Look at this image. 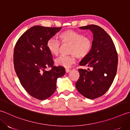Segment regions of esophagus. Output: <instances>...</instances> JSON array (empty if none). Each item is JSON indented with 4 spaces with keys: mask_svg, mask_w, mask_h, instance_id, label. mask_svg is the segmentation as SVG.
Masks as SVG:
<instances>
[{
    "mask_svg": "<svg viewBox=\"0 0 130 130\" xmlns=\"http://www.w3.org/2000/svg\"><path fill=\"white\" fill-rule=\"evenodd\" d=\"M70 69H65V72H66V73H69V72H70Z\"/></svg>",
    "mask_w": 130,
    "mask_h": 130,
    "instance_id": "esophagus-1",
    "label": "esophagus"
}]
</instances>
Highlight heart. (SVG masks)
<instances>
[{
  "label": "heart",
  "mask_w": 130,
  "mask_h": 130,
  "mask_svg": "<svg viewBox=\"0 0 130 130\" xmlns=\"http://www.w3.org/2000/svg\"><path fill=\"white\" fill-rule=\"evenodd\" d=\"M59 39L62 45H69L68 53L70 55L61 56L55 60L58 66L65 68L69 67L75 62L76 57L83 59L87 56L92 47V41L91 38L72 29L67 30L59 35ZM48 51L55 56H57L60 51L61 43L54 38H51L47 41Z\"/></svg>",
  "instance_id": "b5f03b06"
}]
</instances>
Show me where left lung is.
Returning <instances> with one entry per match:
<instances>
[{
	"label": "left lung",
	"mask_w": 130,
	"mask_h": 130,
	"mask_svg": "<svg viewBox=\"0 0 130 130\" xmlns=\"http://www.w3.org/2000/svg\"><path fill=\"white\" fill-rule=\"evenodd\" d=\"M80 29H89L93 34L91 52L79 63L92 70L78 69L79 78L75 86L85 98L94 99L104 95L110 87L117 70L118 55L111 38L101 27L90 25Z\"/></svg>",
	"instance_id": "left-lung-1"
}]
</instances>
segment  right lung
<instances>
[{
    "mask_svg": "<svg viewBox=\"0 0 130 130\" xmlns=\"http://www.w3.org/2000/svg\"><path fill=\"white\" fill-rule=\"evenodd\" d=\"M61 27L34 26L25 31L15 45L13 63L15 72L22 87L32 97L43 100L56 89L58 78L65 74L62 67L53 66L47 41ZM51 67L49 71L45 69Z\"/></svg>",
    "mask_w": 130,
    "mask_h": 130,
    "instance_id": "1",
    "label": "right lung"
}]
</instances>
